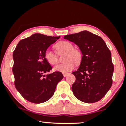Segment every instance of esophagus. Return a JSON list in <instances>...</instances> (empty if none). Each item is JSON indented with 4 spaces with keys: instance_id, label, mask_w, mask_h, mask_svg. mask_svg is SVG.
<instances>
[{
    "instance_id": "obj_1",
    "label": "esophagus",
    "mask_w": 126,
    "mask_h": 126,
    "mask_svg": "<svg viewBox=\"0 0 126 126\" xmlns=\"http://www.w3.org/2000/svg\"><path fill=\"white\" fill-rule=\"evenodd\" d=\"M69 75V73H63V77H66L67 76H68Z\"/></svg>"
}]
</instances>
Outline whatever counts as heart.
Returning <instances> with one entry per match:
<instances>
[{"mask_svg":"<svg viewBox=\"0 0 126 126\" xmlns=\"http://www.w3.org/2000/svg\"><path fill=\"white\" fill-rule=\"evenodd\" d=\"M58 54L65 53L63 61L65 63L56 65L54 70L57 72L66 73L71 71L75 67V63L79 64L82 60V54L80 50L73 49V45L68 41H60L55 45ZM45 58L47 63L54 65L58 63V58L56 53L51 50L47 49L45 52Z\"/></svg>","mask_w":126,"mask_h":126,"instance_id":"heart-1","label":"heart"}]
</instances>
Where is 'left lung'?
Returning <instances> with one entry per match:
<instances>
[{
	"label": "left lung",
	"mask_w": 126,
	"mask_h": 126,
	"mask_svg": "<svg viewBox=\"0 0 126 126\" xmlns=\"http://www.w3.org/2000/svg\"><path fill=\"white\" fill-rule=\"evenodd\" d=\"M63 38L79 46L82 54L76 81L72 86L75 97L84 103L101 100L112 84L113 65L111 53L100 37L88 31L65 35Z\"/></svg>",
	"instance_id": "obj_1"
}]
</instances>
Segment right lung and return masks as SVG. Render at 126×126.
<instances>
[{"mask_svg": "<svg viewBox=\"0 0 126 126\" xmlns=\"http://www.w3.org/2000/svg\"><path fill=\"white\" fill-rule=\"evenodd\" d=\"M60 37L32 34L20 40L14 51L15 88L30 102L39 104L47 101L54 94L58 82L63 79L60 72L45 75L52 69L45 58V52Z\"/></svg>", "mask_w": 126, "mask_h": 126, "instance_id": "obj_1", "label": "right lung"}]
</instances>
